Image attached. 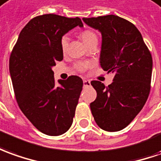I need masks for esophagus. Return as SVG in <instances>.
<instances>
[{"label": "esophagus", "instance_id": "obj_1", "mask_svg": "<svg viewBox=\"0 0 161 161\" xmlns=\"http://www.w3.org/2000/svg\"><path fill=\"white\" fill-rule=\"evenodd\" d=\"M91 83L88 80H83V86L84 87H90Z\"/></svg>", "mask_w": 161, "mask_h": 161}]
</instances>
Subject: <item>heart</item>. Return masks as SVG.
<instances>
[{
  "mask_svg": "<svg viewBox=\"0 0 161 161\" xmlns=\"http://www.w3.org/2000/svg\"><path fill=\"white\" fill-rule=\"evenodd\" d=\"M80 37L81 38V40L84 42V44L87 45V47L94 44L98 43V36L97 34L92 30H86L84 31L80 32ZM68 43H69V37L65 35L61 37L60 39V47L63 53H66L67 48H68ZM74 67L76 70H78L79 72H83L88 67V63L87 62H78L74 65Z\"/></svg>",
  "mask_w": 161,
  "mask_h": 161,
  "instance_id": "1",
  "label": "heart"
}]
</instances>
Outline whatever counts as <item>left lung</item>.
I'll return each instance as SVG.
<instances>
[{
	"label": "left lung",
	"mask_w": 161,
	"mask_h": 161,
	"mask_svg": "<svg viewBox=\"0 0 161 161\" xmlns=\"http://www.w3.org/2000/svg\"><path fill=\"white\" fill-rule=\"evenodd\" d=\"M102 34L101 67L114 74L113 82L105 87L93 80L97 96L90 103L92 115L101 129H125L140 112L150 93L153 58L141 33L129 21L108 15L82 18Z\"/></svg>",
	"instance_id": "8db88e82"
}]
</instances>
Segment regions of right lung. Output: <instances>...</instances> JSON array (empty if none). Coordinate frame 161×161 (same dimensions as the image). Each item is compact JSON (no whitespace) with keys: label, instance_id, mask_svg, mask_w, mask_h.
Wrapping results in <instances>:
<instances>
[{"label":"right lung","instance_id":"obj_1","mask_svg":"<svg viewBox=\"0 0 161 161\" xmlns=\"http://www.w3.org/2000/svg\"><path fill=\"white\" fill-rule=\"evenodd\" d=\"M83 23L46 14L31 19L20 32L9 58L15 98L22 112L41 132L59 136L73 124L83 81L76 75L58 80L55 85L53 67L63 59L60 39Z\"/></svg>","mask_w":161,"mask_h":161}]
</instances>
